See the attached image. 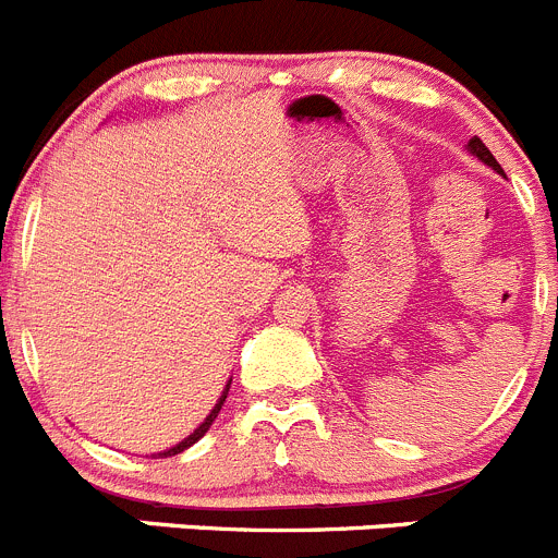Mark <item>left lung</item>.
<instances>
[{
	"instance_id": "8db88e82",
	"label": "left lung",
	"mask_w": 558,
	"mask_h": 558,
	"mask_svg": "<svg viewBox=\"0 0 558 558\" xmlns=\"http://www.w3.org/2000/svg\"><path fill=\"white\" fill-rule=\"evenodd\" d=\"M468 151H470V155H473V157H478V160H482L484 166H489V168H493V171L504 173V168L498 166V160H495V157H493V151H489L487 146H484V143H482V137H470V143H468Z\"/></svg>"
}]
</instances>
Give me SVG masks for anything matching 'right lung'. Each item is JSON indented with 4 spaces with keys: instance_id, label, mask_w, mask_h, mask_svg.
I'll list each match as a JSON object with an SVG mask.
<instances>
[{
    "instance_id": "right-lung-1",
    "label": "right lung",
    "mask_w": 558,
    "mask_h": 558,
    "mask_svg": "<svg viewBox=\"0 0 558 558\" xmlns=\"http://www.w3.org/2000/svg\"><path fill=\"white\" fill-rule=\"evenodd\" d=\"M229 385H232V381H229ZM229 385H227V390H223V392H221V398H218V403H216V407H213V412H209V415H207V417H204V423H202V426H198V428H196V432H193V434H187V437H185V439H182V442H179V446L168 448V451H160V453H157V457H173V453H182V451H185V448H191V446H193V442H198V439H202V437H204V434H207V432H209V426H213V421H216V417H218V412H221L223 401H227V392H229Z\"/></svg>"
}]
</instances>
